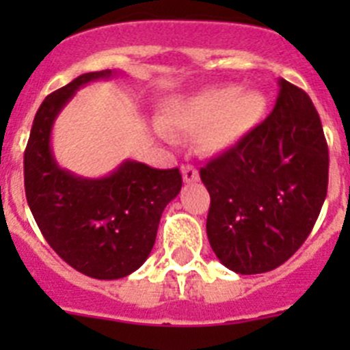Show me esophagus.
I'll return each instance as SVG.
<instances>
[{
    "label": "esophagus",
    "instance_id": "esophagus-1",
    "mask_svg": "<svg viewBox=\"0 0 350 350\" xmlns=\"http://www.w3.org/2000/svg\"><path fill=\"white\" fill-rule=\"evenodd\" d=\"M182 177H184V182L191 184V182H196L200 178V173H198V170L194 166L185 165L182 166Z\"/></svg>",
    "mask_w": 350,
    "mask_h": 350
}]
</instances>
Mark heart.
<instances>
[{
    "instance_id": "b5f03b06",
    "label": "heart",
    "mask_w": 350,
    "mask_h": 350,
    "mask_svg": "<svg viewBox=\"0 0 350 350\" xmlns=\"http://www.w3.org/2000/svg\"><path fill=\"white\" fill-rule=\"evenodd\" d=\"M267 98L259 91H240L237 85H215L191 96L165 101L159 113L161 137L196 135L205 152L233 148L261 120Z\"/></svg>"
}]
</instances>
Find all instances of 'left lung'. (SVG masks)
Returning a JSON list of instances; mask_svg holds the SVG:
<instances>
[{"label": "left lung", "mask_w": 350, "mask_h": 350, "mask_svg": "<svg viewBox=\"0 0 350 350\" xmlns=\"http://www.w3.org/2000/svg\"><path fill=\"white\" fill-rule=\"evenodd\" d=\"M270 116L200 170L208 242L226 268L265 273L307 240L327 193V144L305 91L279 79Z\"/></svg>", "instance_id": "left-lung-1"}]
</instances>
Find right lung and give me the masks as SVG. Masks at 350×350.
I'll return each instance as SVG.
<instances>
[{
    "label": "right lung",
    "instance_id": "right-lung-1",
    "mask_svg": "<svg viewBox=\"0 0 350 350\" xmlns=\"http://www.w3.org/2000/svg\"><path fill=\"white\" fill-rule=\"evenodd\" d=\"M112 75V70L83 73L49 94L24 152L27 205L40 231L71 268L100 280L122 279L144 265L161 213L182 187L178 168L156 170L131 159L101 178L79 177L57 165L51 147L55 117L85 83Z\"/></svg>",
    "mask_w": 350,
    "mask_h": 350
}]
</instances>
